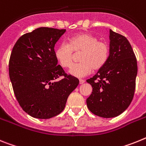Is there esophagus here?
<instances>
[{
  "mask_svg": "<svg viewBox=\"0 0 146 146\" xmlns=\"http://www.w3.org/2000/svg\"><path fill=\"white\" fill-rule=\"evenodd\" d=\"M84 83V79H79V84H82Z\"/></svg>",
  "mask_w": 146,
  "mask_h": 146,
  "instance_id": "1",
  "label": "esophagus"
}]
</instances>
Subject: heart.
<instances>
[{"mask_svg": "<svg viewBox=\"0 0 146 146\" xmlns=\"http://www.w3.org/2000/svg\"><path fill=\"white\" fill-rule=\"evenodd\" d=\"M81 54L80 62L75 64L69 73L73 76L82 78L92 72L101 69L108 61L110 54V45L101 41L95 35L82 32L69 38L68 44H61L56 48L54 55L62 68H70L73 64V52Z\"/></svg>", "mask_w": 146, "mask_h": 146, "instance_id": "b5f03b06", "label": "heart"}]
</instances>
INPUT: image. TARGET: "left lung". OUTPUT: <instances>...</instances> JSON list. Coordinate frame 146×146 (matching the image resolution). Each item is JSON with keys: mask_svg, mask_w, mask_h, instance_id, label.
I'll return each mask as SVG.
<instances>
[{"mask_svg": "<svg viewBox=\"0 0 146 146\" xmlns=\"http://www.w3.org/2000/svg\"><path fill=\"white\" fill-rule=\"evenodd\" d=\"M107 62L87 82L92 86L87 107L99 117L110 118L123 113L131 104L136 86L137 63L129 40L110 30Z\"/></svg>", "mask_w": 146, "mask_h": 146, "instance_id": "left-lung-1", "label": "left lung"}]
</instances>
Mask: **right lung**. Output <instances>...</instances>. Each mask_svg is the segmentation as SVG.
I'll list each match as a JSON object with an SVG mask.
<instances>
[{"label":"right lung","instance_id":"obj_1","mask_svg":"<svg viewBox=\"0 0 146 146\" xmlns=\"http://www.w3.org/2000/svg\"><path fill=\"white\" fill-rule=\"evenodd\" d=\"M65 31L38 28L20 36L10 56L9 72L15 97L35 118L48 119L61 113L79 83L64 73L54 55L55 44ZM60 76L64 77L56 80Z\"/></svg>","mask_w":146,"mask_h":146}]
</instances>
